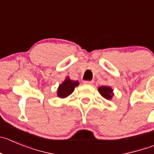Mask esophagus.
Segmentation results:
<instances>
[{
    "label": "esophagus",
    "mask_w": 154,
    "mask_h": 154,
    "mask_svg": "<svg viewBox=\"0 0 154 154\" xmlns=\"http://www.w3.org/2000/svg\"><path fill=\"white\" fill-rule=\"evenodd\" d=\"M84 84H87V85H91L93 84V80H84Z\"/></svg>",
    "instance_id": "obj_1"
}]
</instances>
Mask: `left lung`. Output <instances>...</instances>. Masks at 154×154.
I'll list each match as a JSON object with an SVG mask.
<instances>
[{
    "instance_id": "left-lung-1",
    "label": "left lung",
    "mask_w": 154,
    "mask_h": 154,
    "mask_svg": "<svg viewBox=\"0 0 154 154\" xmlns=\"http://www.w3.org/2000/svg\"><path fill=\"white\" fill-rule=\"evenodd\" d=\"M98 90L100 94L102 95V97H104L106 100H111L113 96H114L112 89L110 87H104V86H102V87H99Z\"/></svg>"
}]
</instances>
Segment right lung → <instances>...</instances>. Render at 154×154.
<instances>
[{
  "mask_svg": "<svg viewBox=\"0 0 154 154\" xmlns=\"http://www.w3.org/2000/svg\"><path fill=\"white\" fill-rule=\"evenodd\" d=\"M79 85V82L77 80H70L68 77L65 79L61 85H59L57 91V97L60 98H65L68 97L69 95L74 92V88Z\"/></svg>",
  "mask_w": 154,
  "mask_h": 154,
  "instance_id": "right-lung-1",
  "label": "right lung"
}]
</instances>
